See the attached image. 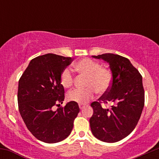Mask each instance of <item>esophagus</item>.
<instances>
[{
  "label": "esophagus",
  "instance_id": "esophagus-1",
  "mask_svg": "<svg viewBox=\"0 0 159 159\" xmlns=\"http://www.w3.org/2000/svg\"><path fill=\"white\" fill-rule=\"evenodd\" d=\"M79 107H80V109H81V110H82V109H83L84 107V105H81V104H80V105H79Z\"/></svg>",
  "mask_w": 159,
  "mask_h": 159
}]
</instances>
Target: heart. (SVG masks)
Returning <instances> with one entry per match:
<instances>
[{
  "label": "heart",
  "mask_w": 159,
  "mask_h": 159,
  "mask_svg": "<svg viewBox=\"0 0 159 159\" xmlns=\"http://www.w3.org/2000/svg\"><path fill=\"white\" fill-rule=\"evenodd\" d=\"M78 73L87 76L85 89H75L67 95L69 101L85 104L94 97L95 93L103 94L110 89L112 82V72L107 67L102 66L97 61L90 58H83L73 65ZM61 84L65 88L74 84V76L70 69L66 68L61 75Z\"/></svg>",
  "instance_id": "b5f03b06"
}]
</instances>
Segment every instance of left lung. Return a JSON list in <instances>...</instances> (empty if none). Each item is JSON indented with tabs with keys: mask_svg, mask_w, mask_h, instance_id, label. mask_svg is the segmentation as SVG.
<instances>
[{
	"mask_svg": "<svg viewBox=\"0 0 159 159\" xmlns=\"http://www.w3.org/2000/svg\"><path fill=\"white\" fill-rule=\"evenodd\" d=\"M109 63L112 72L110 89L91 103L93 114L90 119L93 134L102 141L114 143L123 139L134 130L144 106L142 76L129 59L118 54L93 56ZM103 103L111 104L109 109Z\"/></svg>",
	"mask_w": 159,
	"mask_h": 159,
	"instance_id": "8db88e82",
	"label": "left lung"
}]
</instances>
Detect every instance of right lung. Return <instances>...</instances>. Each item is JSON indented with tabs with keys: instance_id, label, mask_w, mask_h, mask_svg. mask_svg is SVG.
Segmentation results:
<instances>
[{
	"instance_id": "1",
	"label": "right lung",
	"mask_w": 159,
	"mask_h": 159,
	"mask_svg": "<svg viewBox=\"0 0 159 159\" xmlns=\"http://www.w3.org/2000/svg\"><path fill=\"white\" fill-rule=\"evenodd\" d=\"M72 61V57L54 54L38 56L31 60L19 79L20 114L33 135L45 143L66 138L80 111L78 103L72 101L56 111L53 108L64 100L61 75Z\"/></svg>"
}]
</instances>
